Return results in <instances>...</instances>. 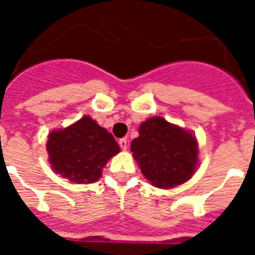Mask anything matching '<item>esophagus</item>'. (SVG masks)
<instances>
[{
  "label": "esophagus",
  "instance_id": "34e87169",
  "mask_svg": "<svg viewBox=\"0 0 255 255\" xmlns=\"http://www.w3.org/2000/svg\"><path fill=\"white\" fill-rule=\"evenodd\" d=\"M119 144H120L121 149H124V150H125L126 148H128V139H126V138H123V139H120V140H119Z\"/></svg>",
  "mask_w": 255,
  "mask_h": 255
}]
</instances>
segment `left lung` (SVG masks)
I'll return each instance as SVG.
<instances>
[{
    "label": "left lung",
    "instance_id": "left-lung-1",
    "mask_svg": "<svg viewBox=\"0 0 255 255\" xmlns=\"http://www.w3.org/2000/svg\"><path fill=\"white\" fill-rule=\"evenodd\" d=\"M131 152L141 173L155 188L168 189L188 181L198 166L195 136L163 117H150L139 128Z\"/></svg>",
    "mask_w": 255,
    "mask_h": 255
}]
</instances>
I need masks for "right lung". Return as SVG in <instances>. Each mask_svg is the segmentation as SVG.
<instances>
[{
  "label": "right lung",
  "mask_w": 255,
  "mask_h": 255,
  "mask_svg": "<svg viewBox=\"0 0 255 255\" xmlns=\"http://www.w3.org/2000/svg\"><path fill=\"white\" fill-rule=\"evenodd\" d=\"M47 152L56 173L76 184H91L100 179L120 147L105 128L84 116L69 128L49 132Z\"/></svg>",
  "instance_id": "obj_1"
}]
</instances>
